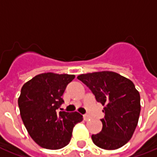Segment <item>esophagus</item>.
Masks as SVG:
<instances>
[{"label":"esophagus","instance_id":"1","mask_svg":"<svg viewBox=\"0 0 157 157\" xmlns=\"http://www.w3.org/2000/svg\"><path fill=\"white\" fill-rule=\"evenodd\" d=\"M83 118H84V120H85V121H87V120H89V119H90V116L89 115H84L83 116Z\"/></svg>","mask_w":157,"mask_h":157}]
</instances>
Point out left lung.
I'll use <instances>...</instances> for the list:
<instances>
[{
  "instance_id": "1",
  "label": "left lung",
  "mask_w": 157,
  "mask_h": 157,
  "mask_svg": "<svg viewBox=\"0 0 157 157\" xmlns=\"http://www.w3.org/2000/svg\"><path fill=\"white\" fill-rule=\"evenodd\" d=\"M104 108L100 133L92 135L97 146L116 150L131 139L138 124L140 96L134 83L113 71L92 72L77 76Z\"/></svg>"
}]
</instances>
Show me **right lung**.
I'll use <instances>...</instances> for the list:
<instances>
[{"mask_svg": "<svg viewBox=\"0 0 157 157\" xmlns=\"http://www.w3.org/2000/svg\"><path fill=\"white\" fill-rule=\"evenodd\" d=\"M75 75L53 72L35 75L22 86L18 106L29 135L43 148L58 150L71 141L73 128L82 121L79 113L57 112L61 97Z\"/></svg>", "mask_w": 157, "mask_h": 157, "instance_id": "right-lung-1", "label": "right lung"}]
</instances>
